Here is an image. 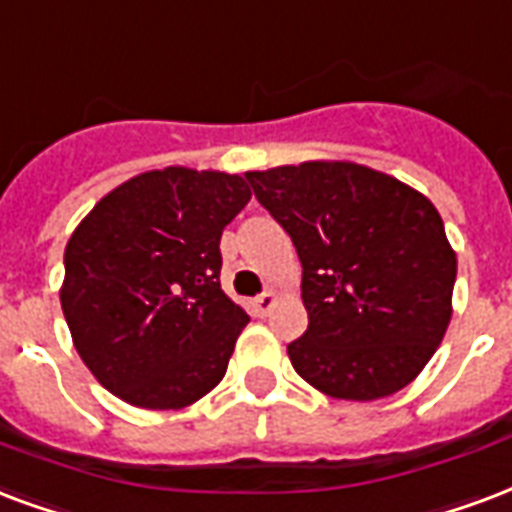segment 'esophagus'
<instances>
[{
  "label": "esophagus",
  "mask_w": 512,
  "mask_h": 512,
  "mask_svg": "<svg viewBox=\"0 0 512 512\" xmlns=\"http://www.w3.org/2000/svg\"><path fill=\"white\" fill-rule=\"evenodd\" d=\"M275 302H278V291H264V294H259V297L253 299L251 305H253V313L256 315H261V318H264V315L270 313L272 307H275Z\"/></svg>",
  "instance_id": "1"
}]
</instances>
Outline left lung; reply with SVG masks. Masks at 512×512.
<instances>
[{"label":"left lung","instance_id":"1","mask_svg":"<svg viewBox=\"0 0 512 512\" xmlns=\"http://www.w3.org/2000/svg\"><path fill=\"white\" fill-rule=\"evenodd\" d=\"M302 261L307 332L288 345L326 397L372 402L413 383L453 313L456 251L429 199L353 161L245 172Z\"/></svg>","mask_w":512,"mask_h":512}]
</instances>
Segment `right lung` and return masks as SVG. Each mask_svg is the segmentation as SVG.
<instances>
[{
  "label": "right lung",
  "instance_id": "right-lung-1",
  "mask_svg": "<svg viewBox=\"0 0 512 512\" xmlns=\"http://www.w3.org/2000/svg\"><path fill=\"white\" fill-rule=\"evenodd\" d=\"M248 199L240 175L151 169L99 199L72 232L61 310L110 394L180 410L221 383L251 318L221 288L218 242Z\"/></svg>",
  "mask_w": 512,
  "mask_h": 512
}]
</instances>
